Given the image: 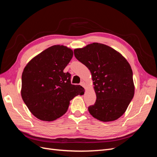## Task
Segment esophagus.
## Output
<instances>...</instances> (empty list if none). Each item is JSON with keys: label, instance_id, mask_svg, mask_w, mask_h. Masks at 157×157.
I'll use <instances>...</instances> for the list:
<instances>
[{"label": "esophagus", "instance_id": "34e87169", "mask_svg": "<svg viewBox=\"0 0 157 157\" xmlns=\"http://www.w3.org/2000/svg\"><path fill=\"white\" fill-rule=\"evenodd\" d=\"M80 84L81 85V86H82V87H85V85H86V83H85L84 81H82L80 83Z\"/></svg>", "mask_w": 157, "mask_h": 157}]
</instances>
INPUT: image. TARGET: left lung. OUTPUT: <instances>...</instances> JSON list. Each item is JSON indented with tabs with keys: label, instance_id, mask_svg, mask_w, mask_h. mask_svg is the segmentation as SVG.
Here are the masks:
<instances>
[{
	"label": "left lung",
	"instance_id": "1",
	"mask_svg": "<svg viewBox=\"0 0 157 157\" xmlns=\"http://www.w3.org/2000/svg\"><path fill=\"white\" fill-rule=\"evenodd\" d=\"M75 58L92 74L96 101L88 107L96 119L109 122L124 114L134 95L133 73L119 52L105 44H90L74 50Z\"/></svg>",
	"mask_w": 157,
	"mask_h": 157
}]
</instances>
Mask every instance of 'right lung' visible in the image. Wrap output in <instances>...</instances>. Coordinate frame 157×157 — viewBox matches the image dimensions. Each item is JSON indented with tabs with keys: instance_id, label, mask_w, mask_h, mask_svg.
I'll return each instance as SVG.
<instances>
[{
	"instance_id": "right-lung-1",
	"label": "right lung",
	"mask_w": 157,
	"mask_h": 157,
	"mask_svg": "<svg viewBox=\"0 0 157 157\" xmlns=\"http://www.w3.org/2000/svg\"><path fill=\"white\" fill-rule=\"evenodd\" d=\"M73 55L67 47L52 46L33 58L23 69L21 97L39 120L59 118L67 112L71 99L84 94V88L71 84V74L63 71Z\"/></svg>"
}]
</instances>
